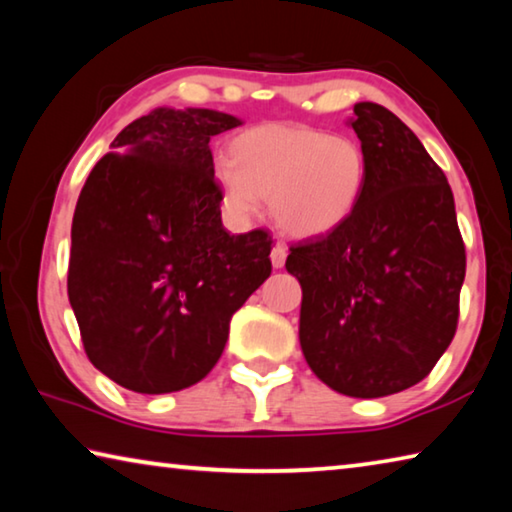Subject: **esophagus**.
<instances>
[{"instance_id":"1","label":"esophagus","mask_w":512,"mask_h":512,"mask_svg":"<svg viewBox=\"0 0 512 512\" xmlns=\"http://www.w3.org/2000/svg\"><path fill=\"white\" fill-rule=\"evenodd\" d=\"M271 262L275 268H282L284 262H287V246L280 244V241H277L271 250Z\"/></svg>"}]
</instances>
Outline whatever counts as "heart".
<instances>
[{"mask_svg":"<svg viewBox=\"0 0 512 512\" xmlns=\"http://www.w3.org/2000/svg\"><path fill=\"white\" fill-rule=\"evenodd\" d=\"M221 201L248 219L268 198L273 221L293 237L329 235L357 210L368 155L350 135H329L296 121H271L239 133L230 158L214 167Z\"/></svg>","mask_w":512,"mask_h":512,"instance_id":"heart-1","label":"heart"}]
</instances>
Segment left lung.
I'll return each mask as SVG.
<instances>
[{"label": "left lung", "mask_w": 512, "mask_h": 512, "mask_svg": "<svg viewBox=\"0 0 512 512\" xmlns=\"http://www.w3.org/2000/svg\"><path fill=\"white\" fill-rule=\"evenodd\" d=\"M368 155L357 210L329 235L291 246L302 287L300 348L336 393L386 397L429 375L449 348L465 280L454 194L409 126L379 103H354Z\"/></svg>", "instance_id": "left-lung-1"}]
</instances>
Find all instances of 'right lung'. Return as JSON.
I'll return each mask as SVG.
<instances>
[{"label": "right lung", "mask_w": 512, "mask_h": 512, "mask_svg": "<svg viewBox=\"0 0 512 512\" xmlns=\"http://www.w3.org/2000/svg\"><path fill=\"white\" fill-rule=\"evenodd\" d=\"M237 126L219 110L155 108L112 140L81 189L69 305L92 366L128 391L201 381L232 314L271 275V235L221 223L210 140Z\"/></svg>", "instance_id": "1"}]
</instances>
